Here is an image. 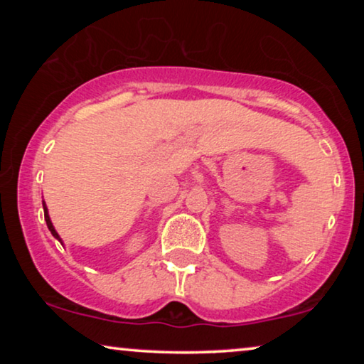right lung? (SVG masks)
<instances>
[{
    "label": "right lung",
    "mask_w": 364,
    "mask_h": 364,
    "mask_svg": "<svg viewBox=\"0 0 364 364\" xmlns=\"http://www.w3.org/2000/svg\"><path fill=\"white\" fill-rule=\"evenodd\" d=\"M43 208H44V220H46V225H48V228H49V232H51V233H53V237H54V238H58V240L63 243V240H61V237H59V233L56 232V228H54V225H53L51 218H49V213H48V207H46V202H44V200H43Z\"/></svg>",
    "instance_id": "1"
}]
</instances>
